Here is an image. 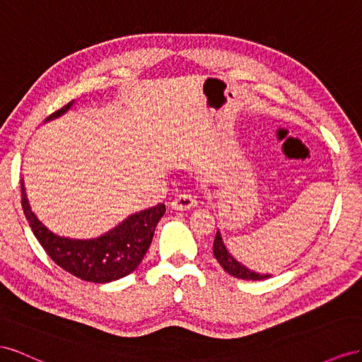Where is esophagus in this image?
Instances as JSON below:
<instances>
[{
    "mask_svg": "<svg viewBox=\"0 0 362 362\" xmlns=\"http://www.w3.org/2000/svg\"><path fill=\"white\" fill-rule=\"evenodd\" d=\"M197 204V200H195L194 195L189 192H182L179 195H175L174 200L171 202V208L174 211H183V209H191Z\"/></svg>",
    "mask_w": 362,
    "mask_h": 362,
    "instance_id": "34e87169",
    "label": "esophagus"
}]
</instances>
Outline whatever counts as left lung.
<instances>
[{"label":"left lung","mask_w":362,"mask_h":362,"mask_svg":"<svg viewBox=\"0 0 362 362\" xmlns=\"http://www.w3.org/2000/svg\"><path fill=\"white\" fill-rule=\"evenodd\" d=\"M214 256L216 257V261L220 262V265L224 268V272H227L229 274L238 277V279H245V281H264V279L272 277L270 274H259L256 272H252L245 265L236 261L235 257L229 252H227L220 230H216L215 240H214Z\"/></svg>","instance_id":"left-lung-1"}]
</instances>
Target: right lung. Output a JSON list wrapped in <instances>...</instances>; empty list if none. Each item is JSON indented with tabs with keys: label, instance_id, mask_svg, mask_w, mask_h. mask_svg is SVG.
Returning <instances> with one entry per match:
<instances>
[{
	"label": "right lung",
	"instance_id": "1",
	"mask_svg": "<svg viewBox=\"0 0 362 362\" xmlns=\"http://www.w3.org/2000/svg\"><path fill=\"white\" fill-rule=\"evenodd\" d=\"M72 105L74 101L49 115L45 122L64 115ZM21 192H23L21 203H23L25 218L47 255L65 272L81 281L94 284L118 281L135 272L142 257L146 256L154 229L165 214V204L159 203L153 208L127 216L122 223L98 238L71 240L48 230L37 220L28 204L23 180H21Z\"/></svg>",
	"mask_w": 362,
	"mask_h": 362
}]
</instances>
